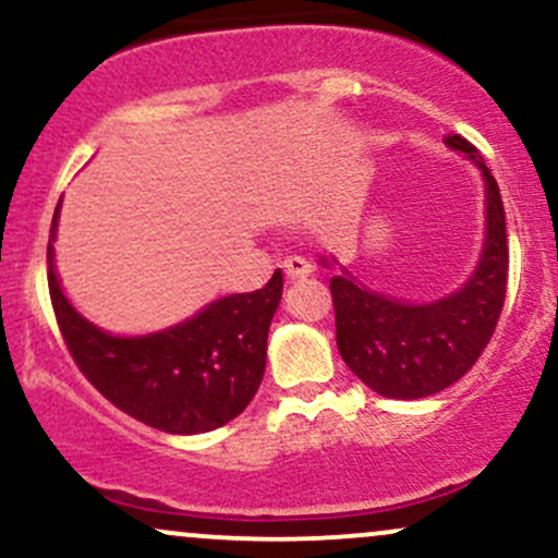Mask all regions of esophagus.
Wrapping results in <instances>:
<instances>
[{"label": "esophagus", "instance_id": "34e87169", "mask_svg": "<svg viewBox=\"0 0 558 558\" xmlns=\"http://www.w3.org/2000/svg\"><path fill=\"white\" fill-rule=\"evenodd\" d=\"M283 270L288 280H301L306 275H312V265L304 257H288L283 262Z\"/></svg>", "mask_w": 558, "mask_h": 558}]
</instances>
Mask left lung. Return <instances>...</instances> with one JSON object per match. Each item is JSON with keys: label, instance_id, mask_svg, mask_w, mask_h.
I'll return each mask as SVG.
<instances>
[{"label": "left lung", "instance_id": "1", "mask_svg": "<svg viewBox=\"0 0 558 558\" xmlns=\"http://www.w3.org/2000/svg\"><path fill=\"white\" fill-rule=\"evenodd\" d=\"M444 141L477 165L485 181L483 252L462 288L417 304L373 291L332 254L319 257L323 267H341L330 278L338 351L351 373L386 399H425L453 386L483 354L504 310L509 243L501 191L470 141L457 133Z\"/></svg>", "mask_w": 558, "mask_h": 558}]
</instances>
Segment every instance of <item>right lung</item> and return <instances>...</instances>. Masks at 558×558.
I'll return each mask as SVG.
<instances>
[{
	"mask_svg": "<svg viewBox=\"0 0 558 558\" xmlns=\"http://www.w3.org/2000/svg\"><path fill=\"white\" fill-rule=\"evenodd\" d=\"M57 202L49 230V293L70 354L88 383L144 425L172 435L209 433L235 420L257 393L267 362V332L283 272L252 293L209 301L194 317L146 336H112L70 304L54 265Z\"/></svg>",
	"mask_w": 558,
	"mask_h": 558,
	"instance_id": "1",
	"label": "right lung"
}]
</instances>
